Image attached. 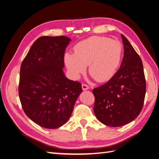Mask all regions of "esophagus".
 Returning a JSON list of instances; mask_svg holds the SVG:
<instances>
[{"mask_svg":"<svg viewBox=\"0 0 159 159\" xmlns=\"http://www.w3.org/2000/svg\"><path fill=\"white\" fill-rule=\"evenodd\" d=\"M81 87H82L83 90H87L89 88V85H87V84H82V85H81Z\"/></svg>","mask_w":159,"mask_h":159,"instance_id":"esophagus-1","label":"esophagus"}]
</instances>
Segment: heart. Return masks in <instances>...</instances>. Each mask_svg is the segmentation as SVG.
<instances>
[{
	"instance_id": "1",
	"label": "heart",
	"mask_w": 159,
	"mask_h": 159,
	"mask_svg": "<svg viewBox=\"0 0 159 159\" xmlns=\"http://www.w3.org/2000/svg\"><path fill=\"white\" fill-rule=\"evenodd\" d=\"M121 42L103 36H92L77 44L74 54L66 53L64 61L74 78L84 73L89 65L90 75L98 82L109 80L121 60Z\"/></svg>"
}]
</instances>
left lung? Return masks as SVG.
<instances>
[{"mask_svg":"<svg viewBox=\"0 0 159 159\" xmlns=\"http://www.w3.org/2000/svg\"><path fill=\"white\" fill-rule=\"evenodd\" d=\"M124 56L120 68L107 83L93 89L94 113L100 122L120 127L141 113L146 93V81L140 56L121 34Z\"/></svg>","mask_w":159,"mask_h":159,"instance_id":"1","label":"left lung"}]
</instances>
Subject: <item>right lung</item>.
<instances>
[{"instance_id":"obj_1","label":"right lung","mask_w":159,"mask_h":159,"mask_svg":"<svg viewBox=\"0 0 159 159\" xmlns=\"http://www.w3.org/2000/svg\"><path fill=\"white\" fill-rule=\"evenodd\" d=\"M70 40L64 36L38 38L22 62L19 98L26 115L42 127L64 125L82 92L81 83L68 80L63 72Z\"/></svg>"}]
</instances>
